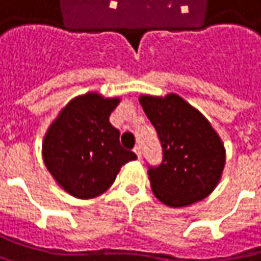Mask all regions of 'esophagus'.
I'll list each match as a JSON object with an SVG mask.
<instances>
[{
  "label": "esophagus",
  "instance_id": "obj_1",
  "mask_svg": "<svg viewBox=\"0 0 261 261\" xmlns=\"http://www.w3.org/2000/svg\"><path fill=\"white\" fill-rule=\"evenodd\" d=\"M134 153H135V154L138 156V159H141V147H140V145H137V147L134 148Z\"/></svg>",
  "mask_w": 261,
  "mask_h": 261
}]
</instances>
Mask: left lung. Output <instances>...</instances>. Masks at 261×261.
Wrapping results in <instances>:
<instances>
[{
  "label": "left lung",
  "mask_w": 261,
  "mask_h": 261,
  "mask_svg": "<svg viewBox=\"0 0 261 261\" xmlns=\"http://www.w3.org/2000/svg\"><path fill=\"white\" fill-rule=\"evenodd\" d=\"M140 103L163 148L162 163L148 169L154 196L171 208H184L211 195L226 165V148L208 119L177 93L141 95Z\"/></svg>",
  "instance_id": "obj_1"
}]
</instances>
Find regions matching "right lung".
<instances>
[{
  "mask_svg": "<svg viewBox=\"0 0 261 261\" xmlns=\"http://www.w3.org/2000/svg\"><path fill=\"white\" fill-rule=\"evenodd\" d=\"M120 98L98 92L75 96L61 110L43 140V160L59 187L79 199L107 192L123 165L137 156L120 145L110 114Z\"/></svg>",
  "mask_w": 261,
  "mask_h": 261,
  "instance_id": "1",
  "label": "right lung"
}]
</instances>
